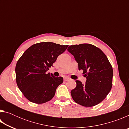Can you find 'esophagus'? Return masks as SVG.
I'll list each match as a JSON object with an SVG mask.
<instances>
[{
    "label": "esophagus",
    "instance_id": "34e87169",
    "mask_svg": "<svg viewBox=\"0 0 129 129\" xmlns=\"http://www.w3.org/2000/svg\"><path fill=\"white\" fill-rule=\"evenodd\" d=\"M64 80L65 81H68V80H70V78H68V77H64Z\"/></svg>",
    "mask_w": 129,
    "mask_h": 129
}]
</instances>
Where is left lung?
<instances>
[{
	"label": "left lung",
	"mask_w": 129,
	"mask_h": 129,
	"mask_svg": "<svg viewBox=\"0 0 129 129\" xmlns=\"http://www.w3.org/2000/svg\"><path fill=\"white\" fill-rule=\"evenodd\" d=\"M68 51L73 55L86 77L85 84L76 80V88L71 91L76 103L91 107L105 99L112 87L113 71L108 57L101 49L90 44L71 45Z\"/></svg>",
	"instance_id": "left-lung-1"
}]
</instances>
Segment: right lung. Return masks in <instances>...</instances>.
<instances>
[{
	"label": "right lung",
	"mask_w": 129,
	"mask_h": 129,
	"mask_svg": "<svg viewBox=\"0 0 129 129\" xmlns=\"http://www.w3.org/2000/svg\"><path fill=\"white\" fill-rule=\"evenodd\" d=\"M68 47L52 42L35 44L17 61L15 68L16 84L29 101L43 104L54 97L57 88L63 82V78L54 77L47 72Z\"/></svg>",
	"instance_id": "obj_1"
}]
</instances>
